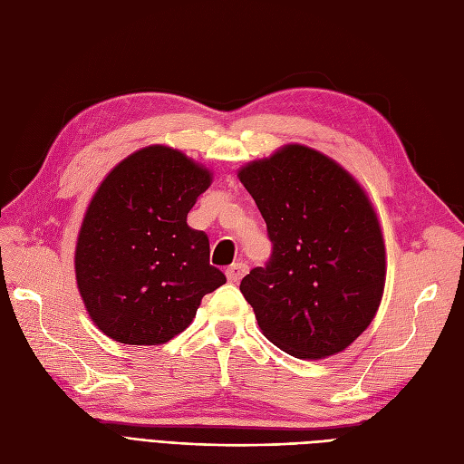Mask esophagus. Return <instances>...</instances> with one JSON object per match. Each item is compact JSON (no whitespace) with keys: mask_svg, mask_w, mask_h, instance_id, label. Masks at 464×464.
<instances>
[{"mask_svg":"<svg viewBox=\"0 0 464 464\" xmlns=\"http://www.w3.org/2000/svg\"><path fill=\"white\" fill-rule=\"evenodd\" d=\"M246 273H247V265H246V263H234L232 266H228V269H227L228 283H232V285L240 283L242 276H244Z\"/></svg>","mask_w":464,"mask_h":464,"instance_id":"obj_1","label":"esophagus"}]
</instances>
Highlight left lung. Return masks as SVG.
<instances>
[{
    "mask_svg": "<svg viewBox=\"0 0 464 464\" xmlns=\"http://www.w3.org/2000/svg\"><path fill=\"white\" fill-rule=\"evenodd\" d=\"M273 251L242 278L263 334L296 358H327L368 329L385 285L375 210L344 168L286 145L237 174Z\"/></svg>",
    "mask_w": 464,
    "mask_h": 464,
    "instance_id": "8db88e82",
    "label": "left lung"
}]
</instances>
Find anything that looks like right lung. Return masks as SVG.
I'll return each mask as SVG.
<instances>
[{
	"mask_svg": "<svg viewBox=\"0 0 464 464\" xmlns=\"http://www.w3.org/2000/svg\"><path fill=\"white\" fill-rule=\"evenodd\" d=\"M210 174L184 152L154 145L121 160L94 193L79 232L75 275L91 319L123 344H162L227 283L208 263V237L188 213Z\"/></svg>",
	"mask_w": 464,
	"mask_h": 464,
	"instance_id": "1",
	"label": "right lung"
}]
</instances>
